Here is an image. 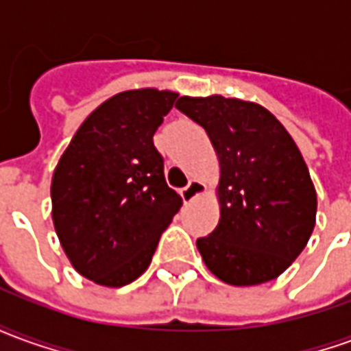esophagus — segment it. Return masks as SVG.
Masks as SVG:
<instances>
[{
  "instance_id": "34e87169",
  "label": "esophagus",
  "mask_w": 351,
  "mask_h": 351,
  "mask_svg": "<svg viewBox=\"0 0 351 351\" xmlns=\"http://www.w3.org/2000/svg\"><path fill=\"white\" fill-rule=\"evenodd\" d=\"M206 186L201 180H190V184L180 191V197H182L184 203H191V201H195L201 195H205Z\"/></svg>"
}]
</instances>
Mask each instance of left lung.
Listing matches in <instances>:
<instances>
[{"mask_svg":"<svg viewBox=\"0 0 351 351\" xmlns=\"http://www.w3.org/2000/svg\"><path fill=\"white\" fill-rule=\"evenodd\" d=\"M176 108L205 128L220 161V221L197 239L208 271L231 286L278 278L316 226V188L295 141L252 101L182 95Z\"/></svg>","mask_w":351,"mask_h":351,"instance_id":"left-lung-1","label":"left lung"}]
</instances>
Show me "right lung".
I'll return each instance as SVG.
<instances>
[{
	"label": "right lung",
	"mask_w": 351,
	"mask_h": 351,
	"mask_svg": "<svg viewBox=\"0 0 351 351\" xmlns=\"http://www.w3.org/2000/svg\"><path fill=\"white\" fill-rule=\"evenodd\" d=\"M176 97L156 88L108 97L54 169L50 197L60 244L75 271L99 286L137 280L182 206L152 141Z\"/></svg>",
	"instance_id": "right-lung-1"
}]
</instances>
